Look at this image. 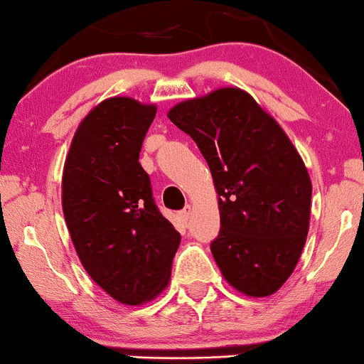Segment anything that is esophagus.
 Returning <instances> with one entry per match:
<instances>
[{
	"label": "esophagus",
	"mask_w": 364,
	"mask_h": 364,
	"mask_svg": "<svg viewBox=\"0 0 364 364\" xmlns=\"http://www.w3.org/2000/svg\"><path fill=\"white\" fill-rule=\"evenodd\" d=\"M178 215H181L182 222H187V220H189V218H191V206H186V208H183L182 212L178 213Z\"/></svg>",
	"instance_id": "1"
}]
</instances>
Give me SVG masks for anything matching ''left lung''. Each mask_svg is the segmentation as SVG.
I'll use <instances>...</instances> for the list:
<instances>
[{"instance_id": "8db88e82", "label": "left lung", "mask_w": 364, "mask_h": 364, "mask_svg": "<svg viewBox=\"0 0 364 364\" xmlns=\"http://www.w3.org/2000/svg\"><path fill=\"white\" fill-rule=\"evenodd\" d=\"M212 171L220 232L212 255L248 296H269L291 276L309 232L312 183L299 151L269 112L236 87L168 111Z\"/></svg>"}]
</instances>
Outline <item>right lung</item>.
<instances>
[{
    "label": "right lung",
    "mask_w": 364,
    "mask_h": 364,
    "mask_svg": "<svg viewBox=\"0 0 364 364\" xmlns=\"http://www.w3.org/2000/svg\"><path fill=\"white\" fill-rule=\"evenodd\" d=\"M154 116V104L105 99L77 127L62 173V210L77 257L90 277L127 306L165 290L181 245L139 163Z\"/></svg>",
    "instance_id": "right-lung-1"
}]
</instances>
